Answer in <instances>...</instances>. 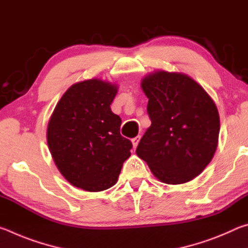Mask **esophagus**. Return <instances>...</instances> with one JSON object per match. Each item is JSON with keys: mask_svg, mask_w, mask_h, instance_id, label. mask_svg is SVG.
<instances>
[{"mask_svg": "<svg viewBox=\"0 0 248 248\" xmlns=\"http://www.w3.org/2000/svg\"><path fill=\"white\" fill-rule=\"evenodd\" d=\"M140 139H141V137L140 136H138V137H136V138H133V139L131 140V142H132V145H133V148L136 149L137 146H138V144H139V141H140Z\"/></svg>", "mask_w": 248, "mask_h": 248, "instance_id": "34e87169", "label": "esophagus"}]
</instances>
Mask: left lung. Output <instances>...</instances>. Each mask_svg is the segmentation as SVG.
Here are the masks:
<instances>
[{"label":"left lung","instance_id":"8db88e82","mask_svg":"<svg viewBox=\"0 0 248 248\" xmlns=\"http://www.w3.org/2000/svg\"><path fill=\"white\" fill-rule=\"evenodd\" d=\"M151 125L137 148L158 180L178 185L201 174L215 155L220 117L202 86L184 73L156 71L142 79Z\"/></svg>","mask_w":248,"mask_h":248}]
</instances>
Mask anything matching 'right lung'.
Returning <instances> with one entry per match:
<instances>
[{"label":"right lung","mask_w":248,"mask_h":248,"mask_svg":"<svg viewBox=\"0 0 248 248\" xmlns=\"http://www.w3.org/2000/svg\"><path fill=\"white\" fill-rule=\"evenodd\" d=\"M116 84L99 78L73 84L49 120L47 141L58 170L73 186L102 191L118 180L131 141L120 134L121 118L110 104Z\"/></svg>","instance_id":"obj_1"}]
</instances>
